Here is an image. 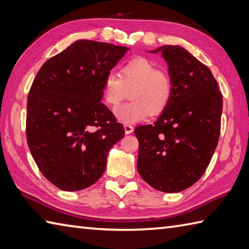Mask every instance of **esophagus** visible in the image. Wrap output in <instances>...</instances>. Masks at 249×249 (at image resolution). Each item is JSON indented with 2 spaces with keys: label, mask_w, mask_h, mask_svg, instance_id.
Returning a JSON list of instances; mask_svg holds the SVG:
<instances>
[{
  "label": "esophagus",
  "mask_w": 249,
  "mask_h": 249,
  "mask_svg": "<svg viewBox=\"0 0 249 249\" xmlns=\"http://www.w3.org/2000/svg\"><path fill=\"white\" fill-rule=\"evenodd\" d=\"M124 132L125 134H131L133 132V126L131 124H124Z\"/></svg>",
  "instance_id": "obj_1"
}]
</instances>
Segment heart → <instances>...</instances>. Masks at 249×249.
Returning <instances> with one entry per match:
<instances>
[{"mask_svg": "<svg viewBox=\"0 0 249 249\" xmlns=\"http://www.w3.org/2000/svg\"><path fill=\"white\" fill-rule=\"evenodd\" d=\"M129 91V103L116 110L124 124H135L161 114L169 105L173 83L165 71L158 70L148 59L136 58L124 65L119 76L109 73L102 85L104 103L113 110L118 107Z\"/></svg>", "mask_w": 249, "mask_h": 249, "instance_id": "heart-1", "label": "heart"}]
</instances>
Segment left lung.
Returning <instances> with one entry per match:
<instances>
[{"instance_id": "8db88e82", "label": "left lung", "mask_w": 249, "mask_h": 249, "mask_svg": "<svg viewBox=\"0 0 249 249\" xmlns=\"http://www.w3.org/2000/svg\"><path fill=\"white\" fill-rule=\"evenodd\" d=\"M173 92L154 124L134 130L138 171L155 189L173 194L189 188L209 166L220 134L222 95L211 70L180 46L164 45Z\"/></svg>"}]
</instances>
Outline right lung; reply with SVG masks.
<instances>
[{
    "mask_svg": "<svg viewBox=\"0 0 249 249\" xmlns=\"http://www.w3.org/2000/svg\"><path fill=\"white\" fill-rule=\"evenodd\" d=\"M128 47L76 40L43 64L27 103V142L35 163L59 189L93 185L124 129L101 102L102 85Z\"/></svg>",
    "mask_w": 249,
    "mask_h": 249,
    "instance_id": "add662e5",
    "label": "right lung"
}]
</instances>
